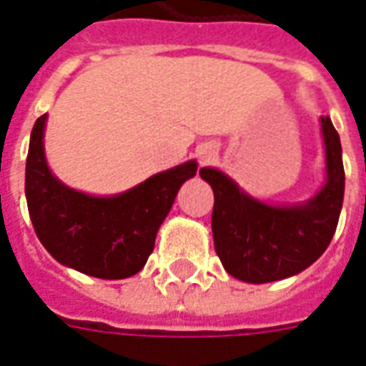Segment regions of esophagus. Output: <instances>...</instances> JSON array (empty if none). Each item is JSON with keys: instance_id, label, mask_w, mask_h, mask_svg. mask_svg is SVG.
I'll list each match as a JSON object with an SVG mask.
<instances>
[{"instance_id": "1", "label": "esophagus", "mask_w": 366, "mask_h": 366, "mask_svg": "<svg viewBox=\"0 0 366 366\" xmlns=\"http://www.w3.org/2000/svg\"><path fill=\"white\" fill-rule=\"evenodd\" d=\"M215 159V149L209 147V145H205V147L199 149V161L202 162H209Z\"/></svg>"}]
</instances>
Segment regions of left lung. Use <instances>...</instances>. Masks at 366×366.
<instances>
[{
    "instance_id": "left-lung-1",
    "label": "left lung",
    "mask_w": 366,
    "mask_h": 366,
    "mask_svg": "<svg viewBox=\"0 0 366 366\" xmlns=\"http://www.w3.org/2000/svg\"><path fill=\"white\" fill-rule=\"evenodd\" d=\"M326 147V184L300 205H269L250 197L217 169L199 176L215 194L213 242L224 269L246 283L297 275L320 258L334 238L345 190L342 143L330 118H320Z\"/></svg>"
}]
</instances>
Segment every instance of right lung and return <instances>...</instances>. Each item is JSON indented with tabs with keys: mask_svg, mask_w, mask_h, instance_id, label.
Segmentation results:
<instances>
[{
	"mask_svg": "<svg viewBox=\"0 0 366 366\" xmlns=\"http://www.w3.org/2000/svg\"><path fill=\"white\" fill-rule=\"evenodd\" d=\"M46 114L31 134L24 194L32 227L59 264L99 280H124L143 269L159 227L197 162L151 176L118 196H89L61 184L44 155Z\"/></svg>",
	"mask_w": 366,
	"mask_h": 366,
	"instance_id": "obj_1",
	"label": "right lung"
}]
</instances>
